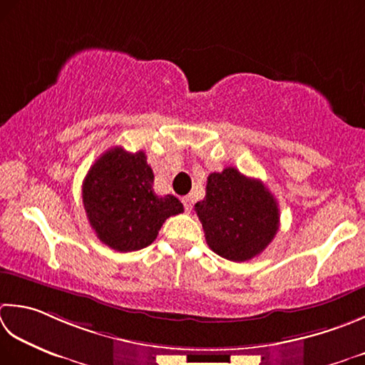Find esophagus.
I'll use <instances>...</instances> for the list:
<instances>
[{"mask_svg":"<svg viewBox=\"0 0 365 365\" xmlns=\"http://www.w3.org/2000/svg\"><path fill=\"white\" fill-rule=\"evenodd\" d=\"M182 202H183L185 210H187V212H191V209H192V204H195V201H192V196H191V195H188V196H183V197H182Z\"/></svg>","mask_w":365,"mask_h":365,"instance_id":"1","label":"esophagus"}]
</instances>
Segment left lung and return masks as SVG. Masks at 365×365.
<instances>
[{"label": "left lung", "instance_id": "8db88e82", "mask_svg": "<svg viewBox=\"0 0 365 365\" xmlns=\"http://www.w3.org/2000/svg\"><path fill=\"white\" fill-rule=\"evenodd\" d=\"M195 210L207 245L221 258L242 262L262 253L280 226V210L272 192L258 178L235 168L207 177L205 197Z\"/></svg>", "mask_w": 365, "mask_h": 365}]
</instances>
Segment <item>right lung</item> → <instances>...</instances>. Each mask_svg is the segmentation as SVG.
Masks as SVG:
<instances>
[{
	"mask_svg": "<svg viewBox=\"0 0 365 365\" xmlns=\"http://www.w3.org/2000/svg\"><path fill=\"white\" fill-rule=\"evenodd\" d=\"M145 153L113 147L90 168L82 185L83 207L98 239L117 252H135L156 239L164 221L183 212L173 195L153 191Z\"/></svg>",
	"mask_w": 365,
	"mask_h": 365,
	"instance_id": "right-lung-1",
	"label": "right lung"
}]
</instances>
